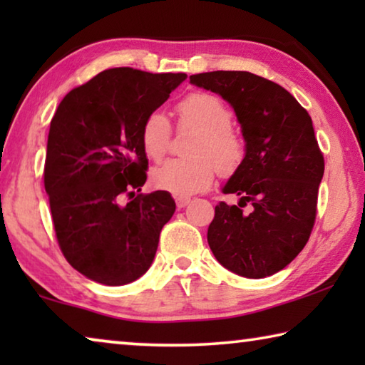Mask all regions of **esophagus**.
Returning <instances> with one entry per match:
<instances>
[{
  "instance_id": "1",
  "label": "esophagus",
  "mask_w": 365,
  "mask_h": 365,
  "mask_svg": "<svg viewBox=\"0 0 365 365\" xmlns=\"http://www.w3.org/2000/svg\"><path fill=\"white\" fill-rule=\"evenodd\" d=\"M190 201H191L190 197H185V196H177L175 197V205H177L178 209H183L185 206H188Z\"/></svg>"
}]
</instances>
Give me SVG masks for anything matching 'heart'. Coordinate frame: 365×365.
<instances>
[{
	"instance_id": "1",
	"label": "heart",
	"mask_w": 365,
	"mask_h": 365,
	"mask_svg": "<svg viewBox=\"0 0 365 365\" xmlns=\"http://www.w3.org/2000/svg\"><path fill=\"white\" fill-rule=\"evenodd\" d=\"M178 122L182 127L195 128L200 137L190 150L191 159H169L151 172V185L156 190L177 196L200 193L211 187L215 166L224 174L240 168L246 154V145L235 128L233 113L219 96L206 91H195L177 104ZM172 125L159 110L148 114L140 128V143L145 154L159 160L168 153Z\"/></svg>"
}]
</instances>
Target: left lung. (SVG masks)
<instances>
[{"instance_id": "left-lung-1", "label": "left lung", "mask_w": 365, "mask_h": 365, "mask_svg": "<svg viewBox=\"0 0 365 365\" xmlns=\"http://www.w3.org/2000/svg\"><path fill=\"white\" fill-rule=\"evenodd\" d=\"M190 82L232 104L246 141L243 163L224 187L240 202L215 206L207 243L235 274L274 275L299 255L316 224L325 163L311 115L283 86L251 72L195 73Z\"/></svg>"}]
</instances>
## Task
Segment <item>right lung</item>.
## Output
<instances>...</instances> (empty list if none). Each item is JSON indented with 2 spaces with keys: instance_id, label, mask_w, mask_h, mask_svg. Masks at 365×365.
Segmentation results:
<instances>
[{
  "instance_id": "right-lung-1",
  "label": "right lung",
  "mask_w": 365,
  "mask_h": 365,
  "mask_svg": "<svg viewBox=\"0 0 365 365\" xmlns=\"http://www.w3.org/2000/svg\"><path fill=\"white\" fill-rule=\"evenodd\" d=\"M185 78L115 67L59 103L48 133L45 190L59 248L90 280L119 287L150 269L175 202L168 191L138 193L148 170L140 128Z\"/></svg>"
}]
</instances>
